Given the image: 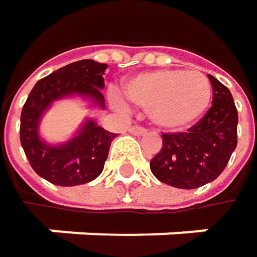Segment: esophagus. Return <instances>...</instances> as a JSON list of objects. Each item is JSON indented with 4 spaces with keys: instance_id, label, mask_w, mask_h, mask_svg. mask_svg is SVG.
I'll return each mask as SVG.
<instances>
[{
    "instance_id": "esophagus-1",
    "label": "esophagus",
    "mask_w": 257,
    "mask_h": 257,
    "mask_svg": "<svg viewBox=\"0 0 257 257\" xmlns=\"http://www.w3.org/2000/svg\"><path fill=\"white\" fill-rule=\"evenodd\" d=\"M128 131L132 134V135H137V137H140V135H146V134H147V129L141 128V126H131Z\"/></svg>"
}]
</instances>
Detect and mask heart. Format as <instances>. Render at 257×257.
I'll return each mask as SVG.
<instances>
[{
  "mask_svg": "<svg viewBox=\"0 0 257 257\" xmlns=\"http://www.w3.org/2000/svg\"><path fill=\"white\" fill-rule=\"evenodd\" d=\"M122 92L135 107L147 113L149 120L164 131L179 132L196 123L211 102V83L199 71L155 70L128 78ZM111 102L123 108L120 96Z\"/></svg>",
  "mask_w": 257,
  "mask_h": 257,
  "instance_id": "b5f03b06",
  "label": "heart"
}]
</instances>
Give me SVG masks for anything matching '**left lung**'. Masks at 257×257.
<instances>
[{
  "label": "left lung",
  "mask_w": 257,
  "mask_h": 257,
  "mask_svg": "<svg viewBox=\"0 0 257 257\" xmlns=\"http://www.w3.org/2000/svg\"><path fill=\"white\" fill-rule=\"evenodd\" d=\"M208 78L210 110L187 132L162 134V149L150 161L153 176L177 189H196L217 179L236 147L238 113L231 90L216 77Z\"/></svg>",
  "instance_id": "8db88e82"
}]
</instances>
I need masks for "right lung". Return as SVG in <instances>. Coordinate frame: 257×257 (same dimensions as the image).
Here are the masks:
<instances>
[{
	"label": "right lung",
	"mask_w": 257,
	"mask_h": 257,
	"mask_svg": "<svg viewBox=\"0 0 257 257\" xmlns=\"http://www.w3.org/2000/svg\"><path fill=\"white\" fill-rule=\"evenodd\" d=\"M107 64L81 59L65 65L32 87L21 114V143L32 170L56 186H78L95 180L104 170L111 134L93 119H86L78 131L59 144L47 143L40 135L43 114L53 102L64 98H81L89 107L105 108L102 95Z\"/></svg>",
	"instance_id": "1"
}]
</instances>
